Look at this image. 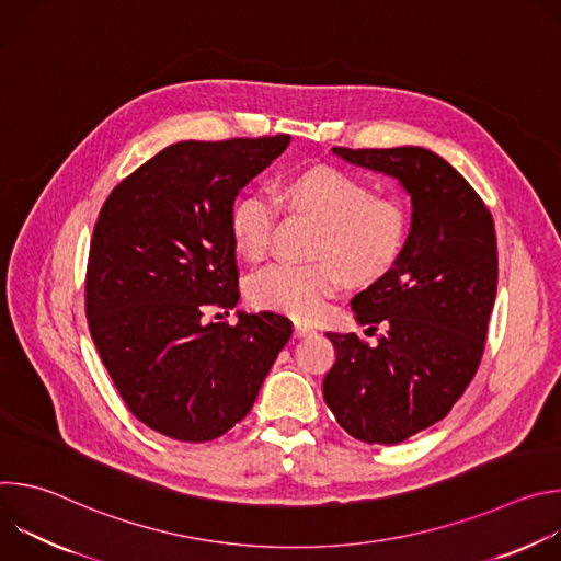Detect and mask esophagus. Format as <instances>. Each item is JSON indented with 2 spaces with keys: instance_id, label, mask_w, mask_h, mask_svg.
I'll return each mask as SVG.
<instances>
[{
  "instance_id": "34e87169",
  "label": "esophagus",
  "mask_w": 561,
  "mask_h": 561,
  "mask_svg": "<svg viewBox=\"0 0 561 561\" xmlns=\"http://www.w3.org/2000/svg\"><path fill=\"white\" fill-rule=\"evenodd\" d=\"M312 333V327L304 324V322H295V337H306Z\"/></svg>"
}]
</instances>
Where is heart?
Wrapping results in <instances>:
<instances>
[{
  "instance_id": "b5f03b06",
  "label": "heart",
  "mask_w": 561,
  "mask_h": 561,
  "mask_svg": "<svg viewBox=\"0 0 561 561\" xmlns=\"http://www.w3.org/2000/svg\"><path fill=\"white\" fill-rule=\"evenodd\" d=\"M284 199L322 219L314 237V262H275L249 279V297L260 308L284 310L312 319L324 310L344 271L368 282L383 275L402 255L411 213L407 204L373 193V186L335 167H310L282 186ZM277 219L275 199L260 188L237 195L228 210V232L234 251L257 262L266 255Z\"/></svg>"
}]
</instances>
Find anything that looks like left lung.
<instances>
[{"label":"left lung","instance_id":"obj_1","mask_svg":"<svg viewBox=\"0 0 561 561\" xmlns=\"http://www.w3.org/2000/svg\"><path fill=\"white\" fill-rule=\"evenodd\" d=\"M333 152L399 180L413 204L402 255L351 299L359 324L386 329L377 346L355 333H327L337 359L324 399L337 424L359 442L397 444L444 420L482 362L497 293L495 221L433 150Z\"/></svg>","mask_w":561,"mask_h":561}]
</instances>
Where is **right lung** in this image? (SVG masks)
<instances>
[{
    "label": "right lung",
    "instance_id": "obj_1",
    "mask_svg": "<svg viewBox=\"0 0 561 561\" xmlns=\"http://www.w3.org/2000/svg\"><path fill=\"white\" fill-rule=\"evenodd\" d=\"M290 135L178 141L104 202L87 268L95 348L128 411L180 442H210L242 422L293 335L277 312H237L239 273L228 210ZM228 314V312H226Z\"/></svg>",
    "mask_w": 561,
    "mask_h": 561
}]
</instances>
